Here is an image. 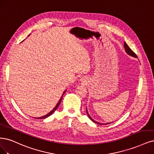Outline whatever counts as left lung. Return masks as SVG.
<instances>
[{"mask_svg": "<svg viewBox=\"0 0 154 154\" xmlns=\"http://www.w3.org/2000/svg\"><path fill=\"white\" fill-rule=\"evenodd\" d=\"M124 48H125V51H126V53L127 54H128L129 55H130V56H131V57H135V58H137V56H136V55L134 54V53L132 51V50L129 47V46L127 45L125 42H124ZM87 115H88V118L91 119L93 122H94V123H95V124H99V125H104V124H105V125H106V124H110V123H106V124H100V123H99V122H96L95 120H94L91 116L89 115V114H88V111H87Z\"/></svg>", "mask_w": 154, "mask_h": 154, "instance_id": "left-lung-1", "label": "left lung"}]
</instances>
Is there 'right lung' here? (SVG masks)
<instances>
[{"label": "right lung", "instance_id": "right-lung-1", "mask_svg": "<svg viewBox=\"0 0 154 154\" xmlns=\"http://www.w3.org/2000/svg\"><path fill=\"white\" fill-rule=\"evenodd\" d=\"M29 35H30V34H29ZM66 91H65L64 92H63V94H62V95L61 96V97H60V100H59V101L58 102V103L56 104V106H55V108H54V109H53L51 111H50L48 113H47L46 115H44V116H41V117H38V118H37V117H35L34 119H46V118L48 117L49 116H50L51 115H52L53 113H54L55 112V111L57 109V108L59 107V106L60 105V103H61V101H62V97H63V95L64 94V93L66 92Z\"/></svg>", "mask_w": 154, "mask_h": 154}]
</instances>
